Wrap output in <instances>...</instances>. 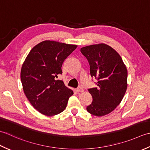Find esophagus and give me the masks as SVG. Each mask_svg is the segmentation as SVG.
I'll return each instance as SVG.
<instances>
[{"label": "esophagus", "mask_w": 150, "mask_h": 150, "mask_svg": "<svg viewBox=\"0 0 150 150\" xmlns=\"http://www.w3.org/2000/svg\"><path fill=\"white\" fill-rule=\"evenodd\" d=\"M76 92H78V93L83 92V89L81 87H78V88H76Z\"/></svg>", "instance_id": "obj_1"}]
</instances>
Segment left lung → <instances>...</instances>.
<instances>
[{
	"label": "left lung",
	"instance_id": "1",
	"mask_svg": "<svg viewBox=\"0 0 150 150\" xmlns=\"http://www.w3.org/2000/svg\"><path fill=\"white\" fill-rule=\"evenodd\" d=\"M90 65L91 77L97 87L88 89L93 102L87 107L89 113L102 117L120 104L127 89V71L122 57L110 46L100 43L81 48Z\"/></svg>",
	"mask_w": 150,
	"mask_h": 150
}]
</instances>
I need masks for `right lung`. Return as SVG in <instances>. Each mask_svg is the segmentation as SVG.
<instances>
[{
	"label": "right lung",
	"instance_id": "right-lung-1",
	"mask_svg": "<svg viewBox=\"0 0 150 150\" xmlns=\"http://www.w3.org/2000/svg\"><path fill=\"white\" fill-rule=\"evenodd\" d=\"M76 48L77 45L44 41L35 45L24 60L21 71L24 93L41 114L54 116L63 112L74 94L56 78L62 74L63 62Z\"/></svg>",
	"mask_w": 150,
	"mask_h": 150
}]
</instances>
